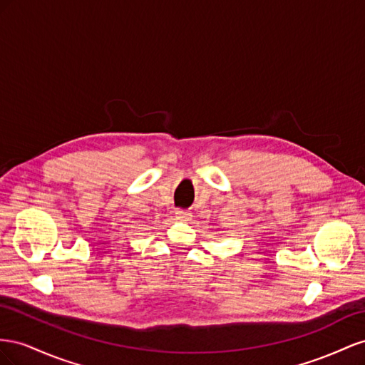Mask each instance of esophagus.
Segmentation results:
<instances>
[{
	"label": "esophagus",
	"instance_id": "esophagus-1",
	"mask_svg": "<svg viewBox=\"0 0 365 365\" xmlns=\"http://www.w3.org/2000/svg\"><path fill=\"white\" fill-rule=\"evenodd\" d=\"M190 217H191V214H190L188 211L179 210V211L175 212V218H177V220H180V222H186V220H190Z\"/></svg>",
	"mask_w": 365,
	"mask_h": 365
}]
</instances>
